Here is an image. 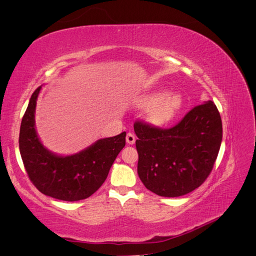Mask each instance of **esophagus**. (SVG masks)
Returning a JSON list of instances; mask_svg holds the SVG:
<instances>
[{
  "instance_id": "34e87169",
  "label": "esophagus",
  "mask_w": 256,
  "mask_h": 256,
  "mask_svg": "<svg viewBox=\"0 0 256 256\" xmlns=\"http://www.w3.org/2000/svg\"><path fill=\"white\" fill-rule=\"evenodd\" d=\"M126 142H127L128 144H130V145L134 144V142H136V136H134V134H131V132H128V134H127V136H126Z\"/></svg>"
}]
</instances>
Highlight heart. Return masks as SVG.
<instances>
[{"instance_id": "1", "label": "heart", "mask_w": 256, "mask_h": 256, "mask_svg": "<svg viewBox=\"0 0 256 256\" xmlns=\"http://www.w3.org/2000/svg\"><path fill=\"white\" fill-rule=\"evenodd\" d=\"M182 96L177 92L168 94L166 90H157L147 95L141 102L143 108H152L147 115L154 125L162 126L171 122L182 106Z\"/></svg>"}]
</instances>
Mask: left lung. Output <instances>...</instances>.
I'll list each match as a JSON object with an SVG mask.
<instances>
[{"label": "left lung", "instance_id": "obj_1", "mask_svg": "<svg viewBox=\"0 0 256 256\" xmlns=\"http://www.w3.org/2000/svg\"><path fill=\"white\" fill-rule=\"evenodd\" d=\"M138 174L150 191L176 198L198 188L210 174L222 141V122L208 100L170 129L134 122Z\"/></svg>", "mask_w": 256, "mask_h": 256}]
</instances>
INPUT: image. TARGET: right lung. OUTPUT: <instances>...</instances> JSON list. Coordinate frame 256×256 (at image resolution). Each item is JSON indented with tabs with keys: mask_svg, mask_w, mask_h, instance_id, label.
Listing matches in <instances>:
<instances>
[{
	"mask_svg": "<svg viewBox=\"0 0 256 256\" xmlns=\"http://www.w3.org/2000/svg\"><path fill=\"white\" fill-rule=\"evenodd\" d=\"M42 86L30 96L23 115L19 148L30 182L44 194L67 202L88 198L102 187L120 152L126 132L97 140L83 150L62 156L46 148L37 134L35 110Z\"/></svg>",
	"mask_w": 256,
	"mask_h": 256,
	"instance_id": "obj_1",
	"label": "right lung"
}]
</instances>
